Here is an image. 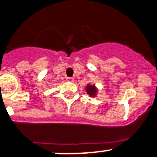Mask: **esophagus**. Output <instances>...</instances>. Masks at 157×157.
Segmentation results:
<instances>
[{
    "label": "esophagus",
    "mask_w": 157,
    "mask_h": 157,
    "mask_svg": "<svg viewBox=\"0 0 157 157\" xmlns=\"http://www.w3.org/2000/svg\"><path fill=\"white\" fill-rule=\"evenodd\" d=\"M66 81H67V82H73V81H74V78H73V77H67V78H66Z\"/></svg>",
    "instance_id": "1"
}]
</instances>
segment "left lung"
Returning a JSON list of instances; mask_svg holds the SVG:
<instances>
[{
  "instance_id": "left-lung-1",
  "label": "left lung",
  "mask_w": 157,
  "mask_h": 157,
  "mask_svg": "<svg viewBox=\"0 0 157 157\" xmlns=\"http://www.w3.org/2000/svg\"><path fill=\"white\" fill-rule=\"evenodd\" d=\"M85 90H86L87 94H89L90 97L94 98V97L96 96L98 90H97L96 87H95V85H88L87 87L85 88Z\"/></svg>"
}]
</instances>
